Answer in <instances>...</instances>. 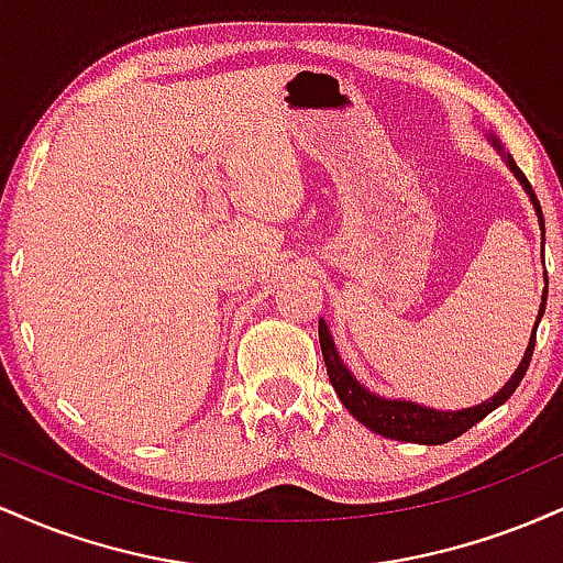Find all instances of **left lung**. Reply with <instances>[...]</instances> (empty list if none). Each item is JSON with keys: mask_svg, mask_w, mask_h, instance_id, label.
I'll return each mask as SVG.
<instances>
[{"mask_svg": "<svg viewBox=\"0 0 563 563\" xmlns=\"http://www.w3.org/2000/svg\"><path fill=\"white\" fill-rule=\"evenodd\" d=\"M489 142H493L495 151L500 153V158L506 161V166L510 172H514V177L519 179V185L525 187L529 200H532L534 214H538V222H540V230H542V243H545V219H542L540 200L534 198L532 185L527 183L525 172L516 166L514 156L503 151V145L497 142L495 134H489ZM545 301H548V275H545V288H542V301H540V309H538V318H534L532 335H529V344L525 349V357H521V363L514 371V376H510L506 384H503V389H497L493 397L484 399V402H479V405L461 407V410H437V407H426V405L410 402V399L380 397V394L371 391L365 384H360V380L354 378V373L344 365L339 349H335L331 328H328V322L320 318V325H318L320 349H322V360H325V367H328V378H331V384H333L335 394H339L341 405H344L346 410L352 412V416L357 418L360 423L367 426L371 431H376V434L386 437V439H397V442L444 444V442H450V439L466 434L471 426H476L482 421V418H487L489 412L497 410V407H500L503 402H508L510 394L516 391V386H519L521 378H525L529 360H532L534 333H538L542 312H545Z\"/></svg>", "mask_w": 563, "mask_h": 563, "instance_id": "obj_1", "label": "left lung"}]
</instances>
